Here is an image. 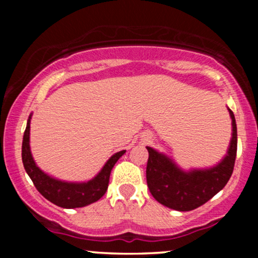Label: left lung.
Returning a JSON list of instances; mask_svg holds the SVG:
<instances>
[{"label": "left lung", "instance_id": "left-lung-1", "mask_svg": "<svg viewBox=\"0 0 258 258\" xmlns=\"http://www.w3.org/2000/svg\"><path fill=\"white\" fill-rule=\"evenodd\" d=\"M228 111L232 119V139L226 156L214 167L183 171L165 154L147 147V183L156 201L177 211H190L224 188L233 173L238 144L235 117L230 109Z\"/></svg>", "mask_w": 258, "mask_h": 258}]
</instances>
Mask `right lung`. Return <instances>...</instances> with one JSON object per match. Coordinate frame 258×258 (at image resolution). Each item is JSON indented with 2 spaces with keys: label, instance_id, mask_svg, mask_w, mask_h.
Segmentation results:
<instances>
[{
  "label": "right lung",
  "instance_id": "right-lung-1",
  "mask_svg": "<svg viewBox=\"0 0 258 258\" xmlns=\"http://www.w3.org/2000/svg\"><path fill=\"white\" fill-rule=\"evenodd\" d=\"M30 120L31 115L29 116L24 137H23L22 159L26 173L29 174L37 190L47 200H49L54 205L64 207V209L84 207L98 201L108 189L112 167L116 164L117 160L126 153V150H121V152L114 154L105 162L100 172L88 182L75 183L55 179L47 173H44L35 164L30 150Z\"/></svg>",
  "mask_w": 258,
  "mask_h": 258
}]
</instances>
